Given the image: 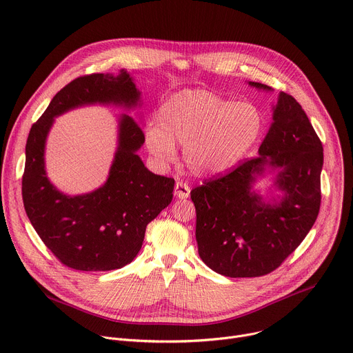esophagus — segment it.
<instances>
[{
  "label": "esophagus",
  "instance_id": "1",
  "mask_svg": "<svg viewBox=\"0 0 353 353\" xmlns=\"http://www.w3.org/2000/svg\"><path fill=\"white\" fill-rule=\"evenodd\" d=\"M174 195L180 199H185L188 198L190 195V187L185 184V183H181V181H177L176 185H174Z\"/></svg>",
  "mask_w": 353,
  "mask_h": 353
}]
</instances>
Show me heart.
<instances>
[{"instance_id": "1", "label": "heart", "mask_w": 353, "mask_h": 353, "mask_svg": "<svg viewBox=\"0 0 353 353\" xmlns=\"http://www.w3.org/2000/svg\"><path fill=\"white\" fill-rule=\"evenodd\" d=\"M264 114L248 100L234 102L216 93L194 89L169 97L159 124L145 131V145L161 163L174 159L176 143L183 159L198 177H218L239 165L261 139Z\"/></svg>"}]
</instances>
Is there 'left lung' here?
I'll return each mask as SVG.
<instances>
[{"label": "left lung", "instance_id": "left-lung-1", "mask_svg": "<svg viewBox=\"0 0 353 353\" xmlns=\"http://www.w3.org/2000/svg\"><path fill=\"white\" fill-rule=\"evenodd\" d=\"M247 83L274 90L260 82ZM323 162V145L307 114L294 97L281 92L259 157L191 191L201 260L230 278L276 270L317 219ZM267 174H273V185L264 197L254 185Z\"/></svg>", "mask_w": 353, "mask_h": 353}]
</instances>
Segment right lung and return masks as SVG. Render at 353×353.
<instances>
[{"mask_svg": "<svg viewBox=\"0 0 353 353\" xmlns=\"http://www.w3.org/2000/svg\"><path fill=\"white\" fill-rule=\"evenodd\" d=\"M141 108V92L127 70L79 77L64 86L32 125L26 142L22 196L26 215L47 245L67 267L112 271L130 264L142 247L146 226L173 199L174 180L149 172L137 155L142 127L123 113L117 117V148L106 181L99 188L68 195L46 172V142L56 117L85 106Z\"/></svg>", "mask_w": 353, "mask_h": 353, "instance_id": "obj_1", "label": "right lung"}]
</instances>
